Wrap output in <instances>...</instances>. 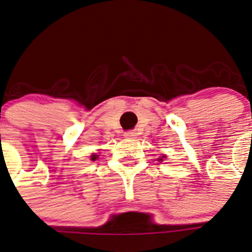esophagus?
<instances>
[{"mask_svg": "<svg viewBox=\"0 0 252 252\" xmlns=\"http://www.w3.org/2000/svg\"><path fill=\"white\" fill-rule=\"evenodd\" d=\"M124 137L128 138V139H133V138L137 137V133H135V131H133V130L126 131V133H124Z\"/></svg>", "mask_w": 252, "mask_h": 252, "instance_id": "34e87169", "label": "esophagus"}]
</instances>
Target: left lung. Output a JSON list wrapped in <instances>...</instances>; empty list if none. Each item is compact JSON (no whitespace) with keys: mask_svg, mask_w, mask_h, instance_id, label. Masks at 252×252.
Listing matches in <instances>:
<instances>
[{"mask_svg":"<svg viewBox=\"0 0 252 252\" xmlns=\"http://www.w3.org/2000/svg\"><path fill=\"white\" fill-rule=\"evenodd\" d=\"M164 158H165V155H163V157H161V158H159V159H158V160L163 161V160H164Z\"/></svg>","mask_w":252,"mask_h":252,"instance_id":"obj_1","label":"left lung"}]
</instances>
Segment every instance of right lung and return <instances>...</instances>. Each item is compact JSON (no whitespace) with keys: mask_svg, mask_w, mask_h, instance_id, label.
<instances>
[{"mask_svg":"<svg viewBox=\"0 0 252 252\" xmlns=\"http://www.w3.org/2000/svg\"><path fill=\"white\" fill-rule=\"evenodd\" d=\"M98 157H99V155L94 154V153H93V154L91 155V159H92V160H97V158H98Z\"/></svg>","mask_w":252,"mask_h":252,"instance_id":"obj_1","label":"right lung"}]
</instances>
